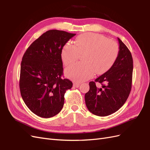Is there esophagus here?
I'll list each match as a JSON object with an SVG mask.
<instances>
[{
	"label": "esophagus",
	"instance_id": "esophagus-1",
	"mask_svg": "<svg viewBox=\"0 0 150 150\" xmlns=\"http://www.w3.org/2000/svg\"><path fill=\"white\" fill-rule=\"evenodd\" d=\"M79 86H80V84L79 83H74V84H73V86L74 88H79Z\"/></svg>",
	"mask_w": 150,
	"mask_h": 150
}]
</instances>
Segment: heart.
<instances>
[{"label":"heart","mask_w":150,"mask_h":150,"mask_svg":"<svg viewBox=\"0 0 150 150\" xmlns=\"http://www.w3.org/2000/svg\"><path fill=\"white\" fill-rule=\"evenodd\" d=\"M116 42L106 37L94 33H85L75 39L74 46L67 44L63 47L61 59L67 66L78 61L80 55L84 62H79L66 68L65 73L70 79L81 82L94 76L105 73L115 64L119 54Z\"/></svg>","instance_id":"b5f03b06"}]
</instances>
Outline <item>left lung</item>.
<instances>
[{"label":"left lung","mask_w":150,"mask_h":150,"mask_svg":"<svg viewBox=\"0 0 150 150\" xmlns=\"http://www.w3.org/2000/svg\"><path fill=\"white\" fill-rule=\"evenodd\" d=\"M119 54L115 64L94 81H91L85 94L88 110L99 116H106L117 111L125 103L131 91L133 70V58L128 48L117 38ZM96 82L102 84L96 87Z\"/></svg>","instance_id":"obj_1"}]
</instances>
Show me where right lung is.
<instances>
[{
  "mask_svg": "<svg viewBox=\"0 0 150 150\" xmlns=\"http://www.w3.org/2000/svg\"><path fill=\"white\" fill-rule=\"evenodd\" d=\"M76 35L50 30L26 50L21 62L19 87L21 96L29 110L38 116H56L64 106V94L72 83L62 79V49Z\"/></svg>",
  "mask_w": 150,
  "mask_h": 150,
  "instance_id": "right-lung-1",
  "label": "right lung"
}]
</instances>
